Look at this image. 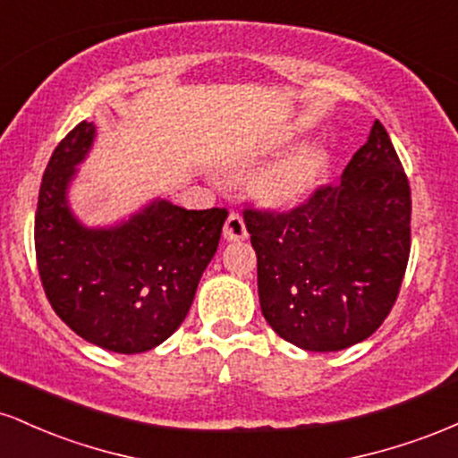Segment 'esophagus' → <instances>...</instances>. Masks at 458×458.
Returning a JSON list of instances; mask_svg holds the SVG:
<instances>
[{
    "label": "esophagus",
    "instance_id": "obj_1",
    "mask_svg": "<svg viewBox=\"0 0 458 458\" xmlns=\"http://www.w3.org/2000/svg\"><path fill=\"white\" fill-rule=\"evenodd\" d=\"M224 239L225 241H245L247 239L245 222L239 213H230L228 219H225Z\"/></svg>",
    "mask_w": 458,
    "mask_h": 458
}]
</instances>
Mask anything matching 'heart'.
Returning <instances> with one entry per match:
<instances>
[{"label": "heart", "mask_w": 458, "mask_h": 458, "mask_svg": "<svg viewBox=\"0 0 458 458\" xmlns=\"http://www.w3.org/2000/svg\"><path fill=\"white\" fill-rule=\"evenodd\" d=\"M327 167L325 146L303 144L259 172L251 181V193L267 208H293L317 191Z\"/></svg>", "instance_id": "b5f03b06"}]
</instances>
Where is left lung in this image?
Returning <instances> with one entry per match:
<instances>
[{"label":"left lung","mask_w":458,"mask_h":458,"mask_svg":"<svg viewBox=\"0 0 458 458\" xmlns=\"http://www.w3.org/2000/svg\"><path fill=\"white\" fill-rule=\"evenodd\" d=\"M262 317L303 351H343L375 334L411 250V189L379 120L344 167L286 213L245 208Z\"/></svg>","instance_id":"8db88e82"}]
</instances>
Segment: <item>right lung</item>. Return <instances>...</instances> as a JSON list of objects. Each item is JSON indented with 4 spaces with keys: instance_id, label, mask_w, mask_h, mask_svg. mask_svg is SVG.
Masks as SVG:
<instances>
[{
    "instance_id": "obj_1",
    "label": "right lung",
    "mask_w": 458,
    "mask_h": 458,
    "mask_svg": "<svg viewBox=\"0 0 458 458\" xmlns=\"http://www.w3.org/2000/svg\"><path fill=\"white\" fill-rule=\"evenodd\" d=\"M94 135L97 127L83 120L47 163L34 224L40 282L57 317L83 340L114 353H144L185 320L228 211L155 199L127 222L86 228L66 193Z\"/></svg>"
}]
</instances>
